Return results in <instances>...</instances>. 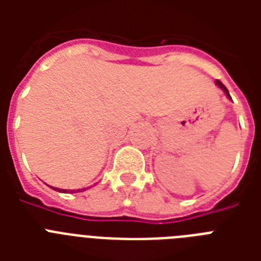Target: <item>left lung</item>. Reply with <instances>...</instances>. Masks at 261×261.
Listing matches in <instances>:
<instances>
[{"instance_id": "8db88e82", "label": "left lung", "mask_w": 261, "mask_h": 261, "mask_svg": "<svg viewBox=\"0 0 261 261\" xmlns=\"http://www.w3.org/2000/svg\"><path fill=\"white\" fill-rule=\"evenodd\" d=\"M215 84H217V85H218L219 89H222V90H223V93L226 94V97H227V98H230V100H231L230 94H229V90L226 89V87H225V85H223V84L221 83V81H218V80H217V81H215Z\"/></svg>"}]
</instances>
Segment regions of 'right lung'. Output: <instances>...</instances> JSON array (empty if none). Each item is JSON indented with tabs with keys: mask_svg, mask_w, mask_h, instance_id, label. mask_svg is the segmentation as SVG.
I'll return each mask as SVG.
<instances>
[{
	"mask_svg": "<svg viewBox=\"0 0 261 261\" xmlns=\"http://www.w3.org/2000/svg\"><path fill=\"white\" fill-rule=\"evenodd\" d=\"M53 190L58 191V192H63V194H66L67 190H61V188H55V187H51ZM81 191H85V188H83V190H70V194H73V192H81Z\"/></svg>",
	"mask_w": 261,
	"mask_h": 261,
	"instance_id": "add662e5",
	"label": "right lung"
}]
</instances>
